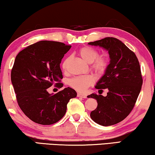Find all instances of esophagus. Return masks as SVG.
Wrapping results in <instances>:
<instances>
[{"mask_svg": "<svg viewBox=\"0 0 155 155\" xmlns=\"http://www.w3.org/2000/svg\"><path fill=\"white\" fill-rule=\"evenodd\" d=\"M78 97H81V98H86L87 95L81 94V93H78Z\"/></svg>", "mask_w": 155, "mask_h": 155, "instance_id": "esophagus-1", "label": "esophagus"}]
</instances>
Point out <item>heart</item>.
I'll return each mask as SVG.
<instances>
[{
	"label": "heart",
	"mask_w": 155,
	"mask_h": 155,
	"mask_svg": "<svg viewBox=\"0 0 155 155\" xmlns=\"http://www.w3.org/2000/svg\"><path fill=\"white\" fill-rule=\"evenodd\" d=\"M80 57L87 64H91V69L97 73H103L107 66V57L105 56H98V51L91 47H83L78 51ZM68 60L63 62V69L66 68ZM94 83V78L91 75L81 76L73 78L70 81V85L76 90L83 91Z\"/></svg>",
	"instance_id": "heart-1"
}]
</instances>
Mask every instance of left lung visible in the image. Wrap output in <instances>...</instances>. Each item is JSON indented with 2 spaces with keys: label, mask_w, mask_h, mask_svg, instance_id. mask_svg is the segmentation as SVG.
I'll list each match as a JSON object with an SVG mask.
<instances>
[{
  "label": "left lung",
  "mask_w": 155,
  "mask_h": 155,
  "mask_svg": "<svg viewBox=\"0 0 155 155\" xmlns=\"http://www.w3.org/2000/svg\"><path fill=\"white\" fill-rule=\"evenodd\" d=\"M88 44L108 51L110 59L95 86L98 91L107 89V96L91 94L87 96L98 103L90 117L98 124L111 126L124 120L134 107L143 84L140 64L134 52L115 38H105Z\"/></svg>",
  "instance_id": "obj_1"
}]
</instances>
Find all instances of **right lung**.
<instances>
[{
  "instance_id": "obj_1",
  "label": "right lung",
  "mask_w": 155,
  "mask_h": 155,
  "mask_svg": "<svg viewBox=\"0 0 155 155\" xmlns=\"http://www.w3.org/2000/svg\"><path fill=\"white\" fill-rule=\"evenodd\" d=\"M71 48L63 42L42 40L28 46L17 55L11 71V81L19 106L38 124L50 125L64 116L69 100L77 96L67 87L53 94L48 91L52 84L62 87L60 64Z\"/></svg>"
}]
</instances>
